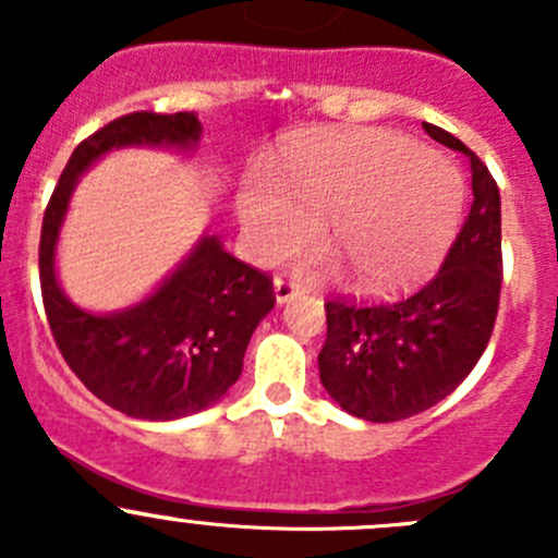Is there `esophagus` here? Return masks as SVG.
I'll list each match as a JSON object with an SVG mask.
<instances>
[{
    "mask_svg": "<svg viewBox=\"0 0 558 558\" xmlns=\"http://www.w3.org/2000/svg\"><path fill=\"white\" fill-rule=\"evenodd\" d=\"M300 294V286L289 278H275V300L283 305V302H291L294 296Z\"/></svg>",
    "mask_w": 558,
    "mask_h": 558,
    "instance_id": "34e87169",
    "label": "esophagus"
}]
</instances>
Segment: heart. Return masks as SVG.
<instances>
[{"label": "heart", "mask_w": 558, "mask_h": 558, "mask_svg": "<svg viewBox=\"0 0 558 558\" xmlns=\"http://www.w3.org/2000/svg\"><path fill=\"white\" fill-rule=\"evenodd\" d=\"M461 205L464 185L448 161L413 140L356 129L300 145L286 165V189L269 174L253 178L240 196V216L262 262L305 245L326 221V238L351 267L353 283L384 289L446 251ZM335 262L331 253H307L302 269Z\"/></svg>", "instance_id": "1"}]
</instances>
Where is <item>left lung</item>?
<instances>
[{
	"instance_id": "obj_1",
	"label": "left lung",
	"mask_w": 558,
	"mask_h": 558,
	"mask_svg": "<svg viewBox=\"0 0 558 558\" xmlns=\"http://www.w3.org/2000/svg\"><path fill=\"white\" fill-rule=\"evenodd\" d=\"M470 159L472 207L435 278L397 300L326 302L318 375L351 415L391 424L446 399L492 340L502 291V207L497 180L461 140L424 123Z\"/></svg>"
}]
</instances>
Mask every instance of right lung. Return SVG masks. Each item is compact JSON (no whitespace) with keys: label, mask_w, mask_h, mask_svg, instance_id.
<instances>
[{"label":"right lung","mask_w":558,"mask_h":558,"mask_svg":"<svg viewBox=\"0 0 558 558\" xmlns=\"http://www.w3.org/2000/svg\"><path fill=\"white\" fill-rule=\"evenodd\" d=\"M202 123L194 112H129L72 150L43 218L39 286L61 356L97 399L145 421L199 413L243 373L247 340L275 307L272 278L205 238L137 307L94 315L59 289L53 251L77 174L121 145L191 148Z\"/></svg>","instance_id":"add662e5"}]
</instances>
